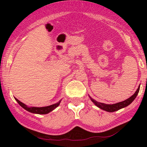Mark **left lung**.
<instances>
[{
  "instance_id": "left-lung-1",
  "label": "left lung",
  "mask_w": 147,
  "mask_h": 147,
  "mask_svg": "<svg viewBox=\"0 0 147 147\" xmlns=\"http://www.w3.org/2000/svg\"><path fill=\"white\" fill-rule=\"evenodd\" d=\"M139 87H140V86H139V87H138V89L137 90V91L135 92V93H134L132 96H131L129 98H128L127 100H124V101H123V102H118V103L113 104V105H107V104H105V103L98 102L96 101V100H93V99L91 98L90 97V99H91L92 102L93 103L96 105V106L98 107L99 108H100V109H103V110H105V111H107V112H115V111L119 110V109H121V108L126 107H127L128 105H129L131 102L134 101V99H135L136 97L137 96L138 93H139Z\"/></svg>"
}]
</instances>
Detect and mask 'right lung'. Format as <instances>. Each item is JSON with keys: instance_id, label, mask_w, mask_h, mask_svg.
<instances>
[{"instance_id": "1", "label": "right lung", "mask_w": 147, "mask_h": 147, "mask_svg": "<svg viewBox=\"0 0 147 147\" xmlns=\"http://www.w3.org/2000/svg\"><path fill=\"white\" fill-rule=\"evenodd\" d=\"M16 99V101L18 102V103L23 108L26 110L28 111V112H31V113H34V114H38V115H45V114L49 113V112H52L53 110H54L56 107L60 105V101L58 102L57 103L54 104V105H50V106H47V107H28L27 105H25L24 103L21 102L20 101H19L18 99Z\"/></svg>"}]
</instances>
